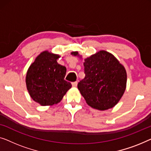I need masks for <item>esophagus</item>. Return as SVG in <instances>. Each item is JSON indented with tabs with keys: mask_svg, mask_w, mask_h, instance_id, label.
<instances>
[{
	"mask_svg": "<svg viewBox=\"0 0 151 151\" xmlns=\"http://www.w3.org/2000/svg\"><path fill=\"white\" fill-rule=\"evenodd\" d=\"M77 84H78V82L77 81H75V82L72 83V86H73V87H76V86H77Z\"/></svg>",
	"mask_w": 151,
	"mask_h": 151,
	"instance_id": "1",
	"label": "esophagus"
}]
</instances>
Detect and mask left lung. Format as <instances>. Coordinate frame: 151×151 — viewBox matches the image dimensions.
<instances>
[{
  "mask_svg": "<svg viewBox=\"0 0 151 151\" xmlns=\"http://www.w3.org/2000/svg\"><path fill=\"white\" fill-rule=\"evenodd\" d=\"M71 54L79 56L77 51ZM83 65L86 76L77 86L87 104L101 111L114 107L126 89L124 67L105 50H100L85 59Z\"/></svg>",
  "mask_w": 151,
  "mask_h": 151,
  "instance_id": "1",
  "label": "left lung"
}]
</instances>
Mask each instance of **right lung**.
Here are the masks:
<instances>
[{
    "instance_id": "obj_1",
    "label": "right lung",
    "mask_w": 151,
    "mask_h": 151,
    "mask_svg": "<svg viewBox=\"0 0 151 151\" xmlns=\"http://www.w3.org/2000/svg\"><path fill=\"white\" fill-rule=\"evenodd\" d=\"M59 55L44 51L36 57L26 76L27 90L31 99L42 106L59 103L72 87L64 80L66 68L57 63Z\"/></svg>"
}]
</instances>
